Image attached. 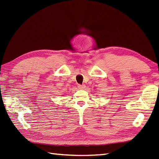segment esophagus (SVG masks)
Segmentation results:
<instances>
[{
	"mask_svg": "<svg viewBox=\"0 0 159 159\" xmlns=\"http://www.w3.org/2000/svg\"><path fill=\"white\" fill-rule=\"evenodd\" d=\"M78 88H79V89H83L85 88V85H78Z\"/></svg>",
	"mask_w": 159,
	"mask_h": 159,
	"instance_id": "obj_1",
	"label": "esophagus"
}]
</instances>
